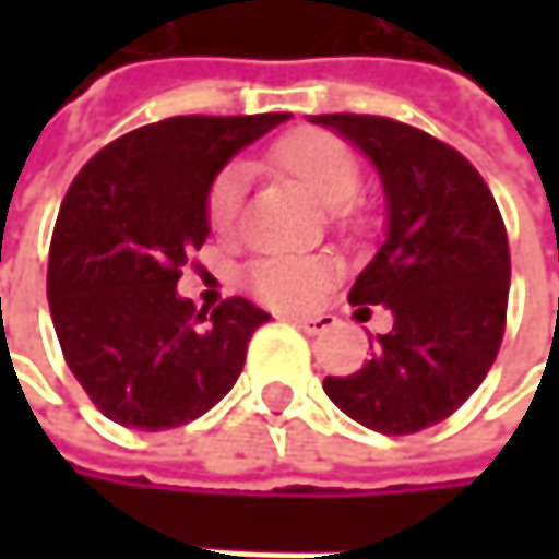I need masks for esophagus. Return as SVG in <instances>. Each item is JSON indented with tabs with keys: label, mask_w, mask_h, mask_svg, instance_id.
I'll use <instances>...</instances> for the list:
<instances>
[{
	"label": "esophagus",
	"mask_w": 559,
	"mask_h": 559,
	"mask_svg": "<svg viewBox=\"0 0 559 559\" xmlns=\"http://www.w3.org/2000/svg\"><path fill=\"white\" fill-rule=\"evenodd\" d=\"M287 320L294 323V326H300L304 333H310V336H317V333H326L336 320L330 317V313H313V317H300V313H287Z\"/></svg>",
	"instance_id": "esophagus-1"
}]
</instances>
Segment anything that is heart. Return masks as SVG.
Instances as JSON below:
<instances>
[{"mask_svg": "<svg viewBox=\"0 0 559 559\" xmlns=\"http://www.w3.org/2000/svg\"><path fill=\"white\" fill-rule=\"evenodd\" d=\"M269 162L281 174L294 177L317 203L330 210L340 205L336 213H343L346 203L359 190V165L353 152L336 135L320 132V129H300V132L284 135L272 148ZM242 187H246V177L239 168H226L213 180L210 197H206V216L216 233H229L236 226ZM330 275H333V265L317 255H269L249 269V287L265 304L300 307L317 297V290L330 281Z\"/></svg>", "mask_w": 559, "mask_h": 559, "instance_id": "heart-1", "label": "heart"}]
</instances>
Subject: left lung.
<instances>
[{
  "label": "left lung",
  "instance_id": "left-lung-1",
  "mask_svg": "<svg viewBox=\"0 0 559 559\" xmlns=\"http://www.w3.org/2000/svg\"><path fill=\"white\" fill-rule=\"evenodd\" d=\"M310 122L379 170L385 239L349 300L394 317L372 359L356 376L323 379V391L369 430L417 433L447 420L499 356L511 281L502 213L479 170L420 129L353 112Z\"/></svg>",
  "mask_w": 559,
  "mask_h": 559
}]
</instances>
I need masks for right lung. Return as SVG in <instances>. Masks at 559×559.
<instances>
[{
    "label": "right lung",
    "instance_id": "obj_1",
    "mask_svg": "<svg viewBox=\"0 0 559 559\" xmlns=\"http://www.w3.org/2000/svg\"><path fill=\"white\" fill-rule=\"evenodd\" d=\"M287 119L174 116L116 139L73 177L51 239L48 304L70 372L109 420L180 427L236 385L269 313L229 297L193 317L177 278L210 236L216 174Z\"/></svg>",
    "mask_w": 559,
    "mask_h": 559
}]
</instances>
